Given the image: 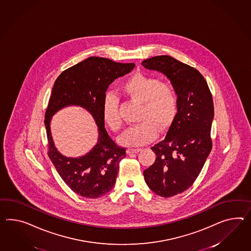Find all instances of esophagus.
Here are the masks:
<instances>
[{
	"label": "esophagus",
	"mask_w": 251,
	"mask_h": 251,
	"mask_svg": "<svg viewBox=\"0 0 251 251\" xmlns=\"http://www.w3.org/2000/svg\"><path fill=\"white\" fill-rule=\"evenodd\" d=\"M141 151V148H129L127 150V154H135Z\"/></svg>",
	"instance_id": "obj_1"
}]
</instances>
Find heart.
<instances>
[{"mask_svg": "<svg viewBox=\"0 0 251 251\" xmlns=\"http://www.w3.org/2000/svg\"><path fill=\"white\" fill-rule=\"evenodd\" d=\"M123 95L141 103L138 117L139 124L124 134L120 141L128 147L143 146L153 141L159 129L170 127L177 114L178 97L174 84L168 81L144 74H136L127 79L121 86ZM103 122L114 132L122 127V117L118 102L114 96L108 95L102 106Z\"/></svg>", "mask_w": 251, "mask_h": 251, "instance_id": "1", "label": "heart"}]
</instances>
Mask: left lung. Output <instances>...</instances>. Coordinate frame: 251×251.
Returning <instances> with one entry per match:
<instances>
[{"instance_id":"1","label":"left lung","mask_w":251,"mask_h":251,"mask_svg":"<svg viewBox=\"0 0 251 251\" xmlns=\"http://www.w3.org/2000/svg\"><path fill=\"white\" fill-rule=\"evenodd\" d=\"M142 65L166 75L178 97L173 124L165 139L151 148L156 158L144 171L148 187L170 198L193 185L212 149V95L200 72L169 55L148 58Z\"/></svg>"}]
</instances>
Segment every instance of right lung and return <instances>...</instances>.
Segmentation results:
<instances>
[{"label": "right lung", "instance_id": "right-lung-1", "mask_svg": "<svg viewBox=\"0 0 251 251\" xmlns=\"http://www.w3.org/2000/svg\"><path fill=\"white\" fill-rule=\"evenodd\" d=\"M134 67L133 63L122 64L93 56L66 69L54 82L45 116L48 156L65 184L81 197H103L116 184L119 163L126 157V149L118 146L104 128L102 106L109 84ZM72 104L80 105L91 112L100 134L96 147L78 159L60 154L53 146L50 131L51 116L58 109Z\"/></svg>", "mask_w": 251, "mask_h": 251}]
</instances>
